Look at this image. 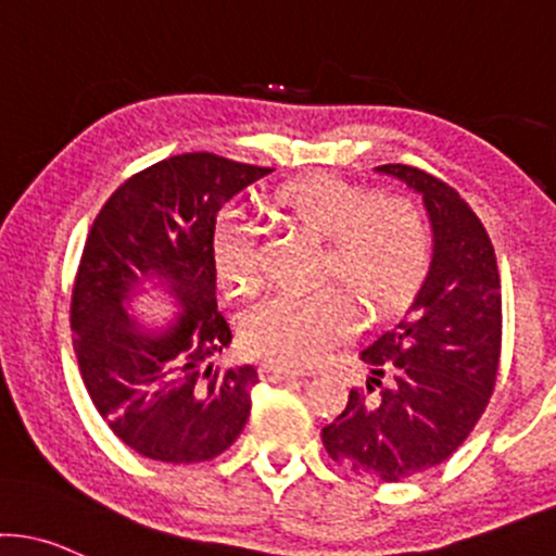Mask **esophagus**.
I'll return each instance as SVG.
<instances>
[{
    "label": "esophagus",
    "mask_w": 556,
    "mask_h": 556,
    "mask_svg": "<svg viewBox=\"0 0 556 556\" xmlns=\"http://www.w3.org/2000/svg\"><path fill=\"white\" fill-rule=\"evenodd\" d=\"M261 380L264 382H288V380H298V371H292L288 367H277V364H261L258 369Z\"/></svg>",
    "instance_id": "1"
}]
</instances>
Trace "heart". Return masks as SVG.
Returning a JSON list of instances; mask_svg holds the SVG:
<instances>
[{"label":"heart","instance_id":"1","mask_svg":"<svg viewBox=\"0 0 556 556\" xmlns=\"http://www.w3.org/2000/svg\"><path fill=\"white\" fill-rule=\"evenodd\" d=\"M277 205L325 240L321 274L338 279L369 311L399 308L422 282L430 235L422 213L401 198H377L332 174L292 181ZM213 268L231 295H248L261 279L258 229L229 213L213 231ZM353 329L343 292H271L240 316V338L253 356L285 367H308Z\"/></svg>","mask_w":556,"mask_h":556}]
</instances>
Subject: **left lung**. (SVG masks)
Instances as JSON below:
<instances>
[{"label": "left lung", "mask_w": 556, "mask_h": 556, "mask_svg": "<svg viewBox=\"0 0 556 556\" xmlns=\"http://www.w3.org/2000/svg\"><path fill=\"white\" fill-rule=\"evenodd\" d=\"M375 170L422 198L432 255L404 319L362 348L369 393L351 390L321 443L340 467L399 483L448 459L485 412L502 353V285L483 224L456 189L404 163Z\"/></svg>", "instance_id": "obj_1"}]
</instances>
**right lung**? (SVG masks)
Returning a JSON list of instances; mask_svg holds the SVG:
<instances>
[{
	"instance_id": "right-lung-1",
	"label": "right lung",
	"mask_w": 556,
	"mask_h": 556,
	"mask_svg": "<svg viewBox=\"0 0 556 556\" xmlns=\"http://www.w3.org/2000/svg\"><path fill=\"white\" fill-rule=\"evenodd\" d=\"M271 168L187 152L124 181L91 224L71 298L73 351L110 430L155 462L192 465L224 454L250 417V364L218 371L231 343L216 303L213 231L237 192ZM175 319L148 326L138 298Z\"/></svg>"
}]
</instances>
